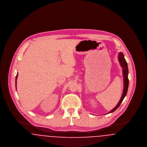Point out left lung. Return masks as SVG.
Returning a JSON list of instances; mask_svg holds the SVG:
<instances>
[{
	"instance_id": "1",
	"label": "left lung",
	"mask_w": 147,
	"mask_h": 147,
	"mask_svg": "<svg viewBox=\"0 0 147 147\" xmlns=\"http://www.w3.org/2000/svg\"><path fill=\"white\" fill-rule=\"evenodd\" d=\"M119 63L121 64V66L122 67L123 69V80H124V88H123V91L122 95V96L120 100L119 101V103L117 105L115 106V107L111 111L109 112L108 113H112L114 112L122 103L123 100L124 99L125 97L126 96L128 91V85H129V80L128 78V65L126 62V59L124 57L123 54L122 52H120L119 55Z\"/></svg>"
}]
</instances>
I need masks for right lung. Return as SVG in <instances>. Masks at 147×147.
<instances>
[{"instance_id":"add662e5","label":"right lung","mask_w":147,"mask_h":147,"mask_svg":"<svg viewBox=\"0 0 147 147\" xmlns=\"http://www.w3.org/2000/svg\"><path fill=\"white\" fill-rule=\"evenodd\" d=\"M18 73L17 74V75L16 76V79H15V86H16V80H17V78H18Z\"/></svg>"}]
</instances>
